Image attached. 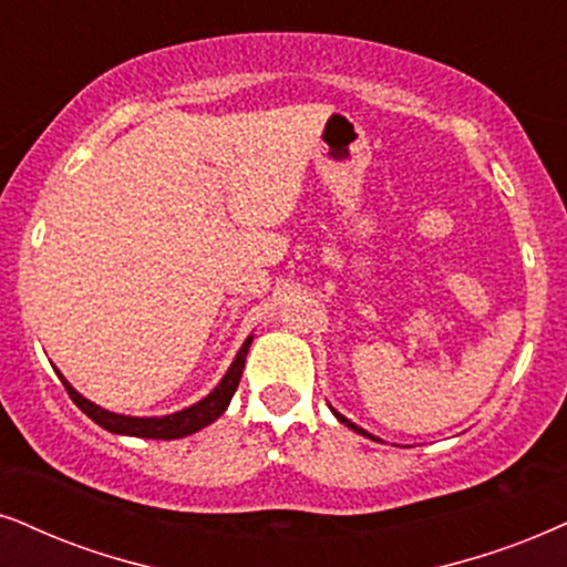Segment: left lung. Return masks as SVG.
<instances>
[{
  "instance_id": "left-lung-1",
  "label": "left lung",
  "mask_w": 567,
  "mask_h": 567,
  "mask_svg": "<svg viewBox=\"0 0 567 567\" xmlns=\"http://www.w3.org/2000/svg\"><path fill=\"white\" fill-rule=\"evenodd\" d=\"M334 415H337V419H340V421H342V424H346V426H350V429H355V432H358V434H363V436H369V440H377V436H371V434H369V432H363V429H358V426H355V424H350V421H348V419H346V415H340V413H337V411H334ZM377 442H379V440H377Z\"/></svg>"
}]
</instances>
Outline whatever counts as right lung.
<instances>
[{"mask_svg":"<svg viewBox=\"0 0 567 567\" xmlns=\"http://www.w3.org/2000/svg\"><path fill=\"white\" fill-rule=\"evenodd\" d=\"M250 340H254V337H248V340L243 342V348L238 350V355H235L230 371H227L225 379L214 386L212 395H206L196 405L185 408V411L162 415V419H135V415H120V413L104 411V408L93 405L91 400L78 395V392L68 384V379H64L60 371H56V374H60L70 400H73V403L81 408V411L89 415L91 421H96L99 426L106 429V432L143 436V440H181V436H188L193 432H198V429L209 426L212 421H217L219 415L225 413V408L230 405L235 390H238V384H240L243 367H246V353H248Z\"/></svg>","mask_w":567,"mask_h":567,"instance_id":"add662e5","label":"right lung"}]
</instances>
